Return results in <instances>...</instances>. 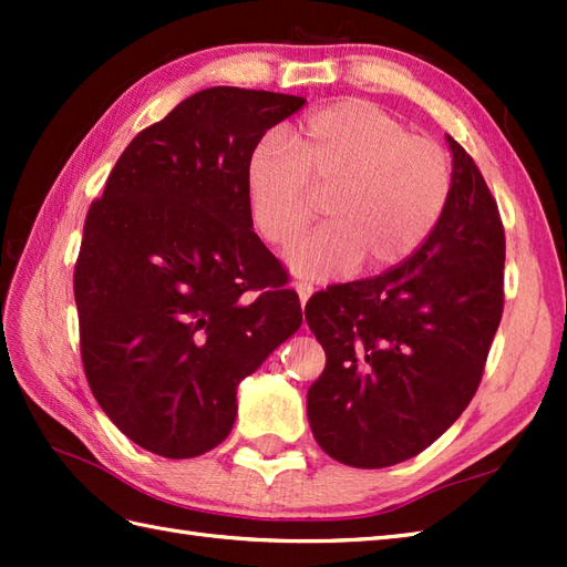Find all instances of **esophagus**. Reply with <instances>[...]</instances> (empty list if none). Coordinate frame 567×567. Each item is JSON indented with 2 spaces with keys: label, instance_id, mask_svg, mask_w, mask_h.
Wrapping results in <instances>:
<instances>
[{
  "label": "esophagus",
  "instance_id": "34e87169",
  "mask_svg": "<svg viewBox=\"0 0 567 567\" xmlns=\"http://www.w3.org/2000/svg\"><path fill=\"white\" fill-rule=\"evenodd\" d=\"M295 290H297V295H299V302H302V307L309 302V297L315 295V287L307 285V282H297Z\"/></svg>",
  "mask_w": 567,
  "mask_h": 567
}]
</instances>
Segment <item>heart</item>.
I'll return each mask as SVG.
<instances>
[{
  "mask_svg": "<svg viewBox=\"0 0 567 567\" xmlns=\"http://www.w3.org/2000/svg\"><path fill=\"white\" fill-rule=\"evenodd\" d=\"M451 163L436 141L363 100L309 114L295 134L262 136L246 163V195L258 234L292 240L327 197L329 224L285 252L290 270L331 280L355 265L384 270L424 244L451 197Z\"/></svg>",
  "mask_w": 567,
  "mask_h": 567,
  "instance_id": "obj_1",
  "label": "heart"
}]
</instances>
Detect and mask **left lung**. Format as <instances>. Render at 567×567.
Listing matches in <instances>:
<instances>
[{"mask_svg":"<svg viewBox=\"0 0 567 567\" xmlns=\"http://www.w3.org/2000/svg\"><path fill=\"white\" fill-rule=\"evenodd\" d=\"M451 197L396 268L305 307L327 368L307 392L311 433L351 467H390L436 441L473 400L504 307V228L485 177L445 136Z\"/></svg>","mask_w":567,"mask_h":567,"instance_id":"left-lung-1","label":"left lung"}]
</instances>
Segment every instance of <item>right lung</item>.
<instances>
[{
  "label": "right lung",
  "mask_w": 567,
  "mask_h": 567,
  "mask_svg": "<svg viewBox=\"0 0 567 567\" xmlns=\"http://www.w3.org/2000/svg\"><path fill=\"white\" fill-rule=\"evenodd\" d=\"M295 94L209 87L128 143L87 212L75 265L94 400L155 455L195 457L236 421V390L302 327L252 231L246 163Z\"/></svg>",
  "instance_id": "add662e5"
}]
</instances>
